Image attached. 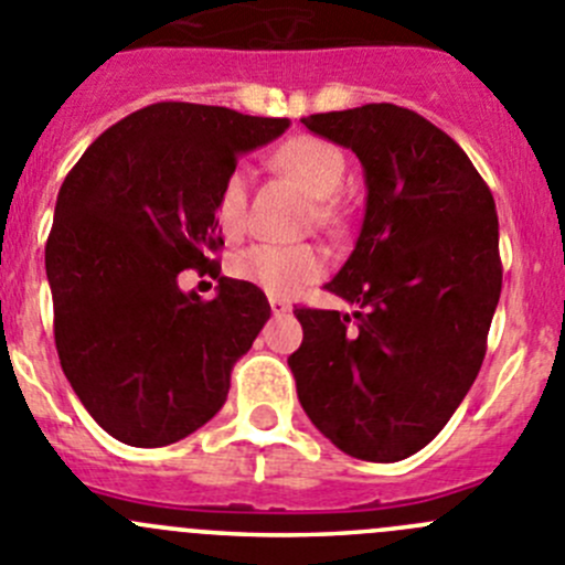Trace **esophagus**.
Masks as SVG:
<instances>
[{
  "instance_id": "obj_1",
  "label": "esophagus",
  "mask_w": 565,
  "mask_h": 565,
  "mask_svg": "<svg viewBox=\"0 0 565 565\" xmlns=\"http://www.w3.org/2000/svg\"><path fill=\"white\" fill-rule=\"evenodd\" d=\"M270 309H273V315H289L292 312V307H289V300H284V298H270Z\"/></svg>"
}]
</instances>
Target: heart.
Instances as JSON below:
<instances>
[{
	"label": "heart",
	"mask_w": 565,
	"mask_h": 565,
	"mask_svg": "<svg viewBox=\"0 0 565 565\" xmlns=\"http://www.w3.org/2000/svg\"><path fill=\"white\" fill-rule=\"evenodd\" d=\"M273 167L281 175L292 178L309 198H315V217L323 228L337 231L345 223L340 203L334 194L345 183V156L337 145L320 136L300 134L287 139L273 152ZM247 186L250 170L245 163L234 167L225 175L217 194V223L225 236H239L247 225ZM231 273L239 281L265 289L276 298L298 295L307 284L318 281L326 273V253L315 245H253L236 253L231 262Z\"/></svg>",
	"instance_id": "b5f03b06"
}]
</instances>
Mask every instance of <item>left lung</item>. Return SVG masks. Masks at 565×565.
<instances>
[{"mask_svg": "<svg viewBox=\"0 0 565 565\" xmlns=\"http://www.w3.org/2000/svg\"><path fill=\"white\" fill-rule=\"evenodd\" d=\"M300 122L351 147L367 186L354 253L326 284L356 312L295 309L300 407L345 455L404 460L482 367L502 292L497 203L462 147L415 110L371 103Z\"/></svg>", "mask_w": 565, "mask_h": 565, "instance_id": "8db88e82", "label": "left lung"}]
</instances>
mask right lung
<instances>
[{
    "mask_svg": "<svg viewBox=\"0 0 565 565\" xmlns=\"http://www.w3.org/2000/svg\"><path fill=\"white\" fill-rule=\"evenodd\" d=\"M287 128L220 105L156 103L110 125L63 181L46 239L57 360L116 440L170 446L228 398L270 303L220 276L214 205L242 152ZM181 269L220 277L218 298L181 294Z\"/></svg>",
    "mask_w": 565,
    "mask_h": 565,
    "instance_id": "right-lung-1",
    "label": "right lung"
}]
</instances>
